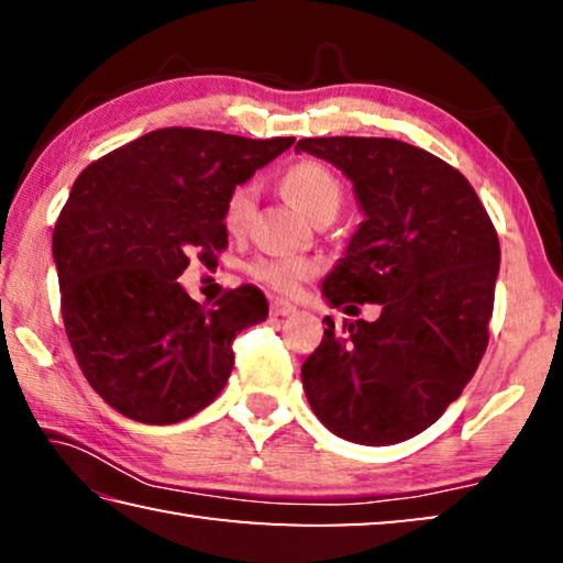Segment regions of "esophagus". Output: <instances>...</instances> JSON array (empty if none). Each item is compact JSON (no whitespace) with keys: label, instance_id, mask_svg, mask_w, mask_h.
<instances>
[{"label":"esophagus","instance_id":"esophagus-1","mask_svg":"<svg viewBox=\"0 0 563 563\" xmlns=\"http://www.w3.org/2000/svg\"><path fill=\"white\" fill-rule=\"evenodd\" d=\"M271 312H273L275 318L290 316V312H295V305L288 302V300H273V302H271Z\"/></svg>","mask_w":563,"mask_h":563}]
</instances>
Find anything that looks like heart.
I'll return each instance as SVG.
<instances>
[{"label":"heart","instance_id":"b5f03b06","mask_svg":"<svg viewBox=\"0 0 563 563\" xmlns=\"http://www.w3.org/2000/svg\"><path fill=\"white\" fill-rule=\"evenodd\" d=\"M278 186L288 201L310 218L312 223L322 218H335L342 206V184L320 161H298L288 166L278 178ZM255 206V188L251 184L235 186L223 203V228L231 235L245 233ZM255 280L271 290L292 292L318 273V263L308 258H258L247 265Z\"/></svg>","mask_w":563,"mask_h":563}]
</instances>
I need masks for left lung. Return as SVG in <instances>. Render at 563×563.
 Here are the masks:
<instances>
[{
    "label": "left lung",
    "mask_w": 563,
    "mask_h": 563,
    "mask_svg": "<svg viewBox=\"0 0 563 563\" xmlns=\"http://www.w3.org/2000/svg\"><path fill=\"white\" fill-rule=\"evenodd\" d=\"M355 186L365 221L322 280L330 305L377 302L375 322L328 316L302 387L330 432L397 444L424 432L474 377L489 342L499 238L460 170L397 139H300Z\"/></svg>",
    "instance_id": "1"
}]
</instances>
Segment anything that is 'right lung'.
<instances>
[{
	"mask_svg": "<svg viewBox=\"0 0 563 563\" xmlns=\"http://www.w3.org/2000/svg\"><path fill=\"white\" fill-rule=\"evenodd\" d=\"M295 139L158 129L93 161L54 225L66 338L103 402L144 424H174L221 395L233 340L268 318L255 285L213 308L178 278L190 255L228 245L223 203Z\"/></svg>",
	"mask_w": 563,
	"mask_h": 563,
	"instance_id": "add662e5",
	"label": "right lung"
}]
</instances>
